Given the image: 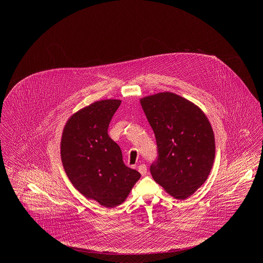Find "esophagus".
<instances>
[{
	"instance_id": "obj_1",
	"label": "esophagus",
	"mask_w": 263,
	"mask_h": 263,
	"mask_svg": "<svg viewBox=\"0 0 263 263\" xmlns=\"http://www.w3.org/2000/svg\"><path fill=\"white\" fill-rule=\"evenodd\" d=\"M139 172L142 174V176H145L147 174V166L145 164H141L139 167Z\"/></svg>"
}]
</instances>
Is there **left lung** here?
Wrapping results in <instances>:
<instances>
[{
  "instance_id": "8db88e82",
  "label": "left lung",
  "mask_w": 263,
  "mask_h": 263,
  "mask_svg": "<svg viewBox=\"0 0 263 263\" xmlns=\"http://www.w3.org/2000/svg\"><path fill=\"white\" fill-rule=\"evenodd\" d=\"M157 143L152 163L154 180L177 199H185L200 187L215 160V136L199 107L170 92L141 99Z\"/></svg>"
}]
</instances>
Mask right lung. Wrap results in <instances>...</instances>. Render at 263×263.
I'll return each mask as SVG.
<instances>
[{"label":"right lung","mask_w":263,"mask_h":263,"mask_svg":"<svg viewBox=\"0 0 263 263\" xmlns=\"http://www.w3.org/2000/svg\"><path fill=\"white\" fill-rule=\"evenodd\" d=\"M121 101H96L68 120L62 137L65 171L83 195L105 208L127 197L141 174L126 167L119 146L108 136V126Z\"/></svg>","instance_id":"obj_1"}]
</instances>
